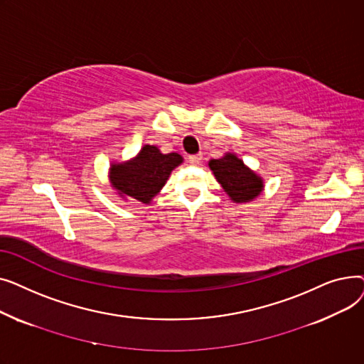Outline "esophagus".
Wrapping results in <instances>:
<instances>
[{"label":"esophagus","mask_w":364,"mask_h":364,"mask_svg":"<svg viewBox=\"0 0 364 364\" xmlns=\"http://www.w3.org/2000/svg\"><path fill=\"white\" fill-rule=\"evenodd\" d=\"M200 161H202V155H200V153H198V155L188 156V162L192 164V165H199V164H200Z\"/></svg>","instance_id":"obj_1"}]
</instances>
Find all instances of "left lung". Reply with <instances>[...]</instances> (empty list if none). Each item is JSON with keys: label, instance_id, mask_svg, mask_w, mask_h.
I'll use <instances>...</instances> for the list:
<instances>
[{"label": "left lung", "instance_id": "left-lung-1", "mask_svg": "<svg viewBox=\"0 0 364 364\" xmlns=\"http://www.w3.org/2000/svg\"><path fill=\"white\" fill-rule=\"evenodd\" d=\"M215 180L235 203L251 202L264 190V180L255 171L246 166L236 153L225 151L220 159L208 162Z\"/></svg>", "mask_w": 364, "mask_h": 364}]
</instances>
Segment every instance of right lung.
Segmentation results:
<instances>
[{
    "label": "right lung",
    "instance_id": "obj_1",
    "mask_svg": "<svg viewBox=\"0 0 364 364\" xmlns=\"http://www.w3.org/2000/svg\"><path fill=\"white\" fill-rule=\"evenodd\" d=\"M178 153H162L158 146L144 144L136 156L113 162L109 168V183L122 199H136L149 205L166 184L171 172L183 164Z\"/></svg>",
    "mask_w": 364,
    "mask_h": 364
}]
</instances>
